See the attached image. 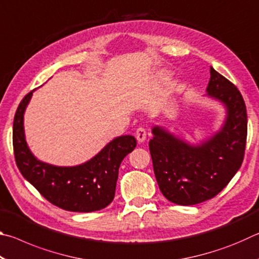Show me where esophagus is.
Masks as SVG:
<instances>
[{"instance_id":"esophagus-1","label":"esophagus","mask_w":259,"mask_h":259,"mask_svg":"<svg viewBox=\"0 0 259 259\" xmlns=\"http://www.w3.org/2000/svg\"><path fill=\"white\" fill-rule=\"evenodd\" d=\"M146 136H147V134H146V129H144V128H138V129H137V131H136V139H137V142H138V143H143V142H145Z\"/></svg>"}]
</instances>
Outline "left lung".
<instances>
[{
    "mask_svg": "<svg viewBox=\"0 0 259 259\" xmlns=\"http://www.w3.org/2000/svg\"><path fill=\"white\" fill-rule=\"evenodd\" d=\"M204 97L225 109L222 125L196 143L153 125L150 152L156 182L170 202L193 205L216 196L238 172L247 140V109L233 83L210 67Z\"/></svg>",
    "mask_w": 259,
    "mask_h": 259,
    "instance_id": "obj_1",
    "label": "left lung"
}]
</instances>
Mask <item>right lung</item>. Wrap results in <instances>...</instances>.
I'll return each mask as SVG.
<instances>
[{"mask_svg":"<svg viewBox=\"0 0 259 259\" xmlns=\"http://www.w3.org/2000/svg\"><path fill=\"white\" fill-rule=\"evenodd\" d=\"M34 91L21 100L14 120V151L19 171L49 202L67 211L91 212L107 207L115 195L121 162L136 147L135 137H115L77 165L59 166L38 160L27 145L24 128L25 111Z\"/></svg>","mask_w":259,"mask_h":259,"instance_id":"obj_1","label":"right lung"}]
</instances>
